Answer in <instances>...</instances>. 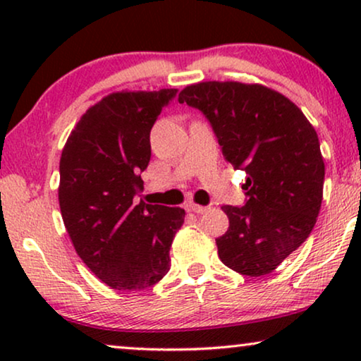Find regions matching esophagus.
Instances as JSON below:
<instances>
[{
    "instance_id": "34e87169",
    "label": "esophagus",
    "mask_w": 361,
    "mask_h": 361,
    "mask_svg": "<svg viewBox=\"0 0 361 361\" xmlns=\"http://www.w3.org/2000/svg\"><path fill=\"white\" fill-rule=\"evenodd\" d=\"M187 209H189L190 212H194V214H205V212H209V207H202L197 204H189L187 205Z\"/></svg>"
}]
</instances>
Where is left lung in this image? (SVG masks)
Returning <instances> with one entry per match:
<instances>
[{"label":"left lung","mask_w":361,"mask_h":361,"mask_svg":"<svg viewBox=\"0 0 361 361\" xmlns=\"http://www.w3.org/2000/svg\"><path fill=\"white\" fill-rule=\"evenodd\" d=\"M204 113L225 159L245 171L243 207L224 205L221 263L258 278L307 240L322 204L325 166L314 126L289 98L258 83L200 82L179 93Z\"/></svg>","instance_id":"8db88e82"}]
</instances>
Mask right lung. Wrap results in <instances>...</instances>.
<instances>
[{"label": "right lung", "mask_w": 361, "mask_h": 361, "mask_svg": "<svg viewBox=\"0 0 361 361\" xmlns=\"http://www.w3.org/2000/svg\"><path fill=\"white\" fill-rule=\"evenodd\" d=\"M176 93H110L83 113L62 149L63 225L77 255L111 289H147L171 268L184 209L135 204V197L151 159V128Z\"/></svg>", "instance_id": "add662e5"}]
</instances>
